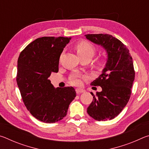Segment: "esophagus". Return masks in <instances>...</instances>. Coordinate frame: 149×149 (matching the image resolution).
<instances>
[{
    "label": "esophagus",
    "instance_id": "34e87169",
    "mask_svg": "<svg viewBox=\"0 0 149 149\" xmlns=\"http://www.w3.org/2000/svg\"><path fill=\"white\" fill-rule=\"evenodd\" d=\"M75 91H76L77 94H80V93H84L85 90L83 89H79V88H77V89H75Z\"/></svg>",
    "mask_w": 149,
    "mask_h": 149
}]
</instances>
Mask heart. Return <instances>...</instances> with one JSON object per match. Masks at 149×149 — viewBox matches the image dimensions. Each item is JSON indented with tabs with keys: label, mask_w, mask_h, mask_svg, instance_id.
<instances>
[{
	"label": "heart",
	"mask_w": 149,
	"mask_h": 149,
	"mask_svg": "<svg viewBox=\"0 0 149 149\" xmlns=\"http://www.w3.org/2000/svg\"><path fill=\"white\" fill-rule=\"evenodd\" d=\"M75 49L77 54L80 58H87L89 60L94 56L95 52V48L89 42L81 41L78 42L75 45ZM105 65V61L103 59H98L95 62V66L99 70H101ZM82 76L79 74H74L70 77V82L72 84L78 85L81 84V79Z\"/></svg>",
	"instance_id": "heart-1"
}]
</instances>
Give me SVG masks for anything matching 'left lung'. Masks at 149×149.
<instances>
[{"instance_id": "1", "label": "left lung", "mask_w": 149, "mask_h": 149, "mask_svg": "<svg viewBox=\"0 0 149 149\" xmlns=\"http://www.w3.org/2000/svg\"><path fill=\"white\" fill-rule=\"evenodd\" d=\"M86 38L106 50L107 62L102 74L91 82L93 86H100L101 92L96 95L87 113L98 121L112 120L122 112L130 100L135 79L132 58L129 50L120 40L108 34H87Z\"/></svg>"}]
</instances>
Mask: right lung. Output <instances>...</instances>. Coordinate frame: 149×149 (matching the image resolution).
Wrapping results in <instances>:
<instances>
[{
    "mask_svg": "<svg viewBox=\"0 0 149 149\" xmlns=\"http://www.w3.org/2000/svg\"><path fill=\"white\" fill-rule=\"evenodd\" d=\"M71 37H42L29 43L17 60L16 81L27 109L37 120L55 123L67 114L76 97L74 87L54 88L49 79L58 72L60 56Z\"/></svg>",
    "mask_w": 149,
    "mask_h": 149,
    "instance_id": "right-lung-1",
    "label": "right lung"
}]
</instances>
